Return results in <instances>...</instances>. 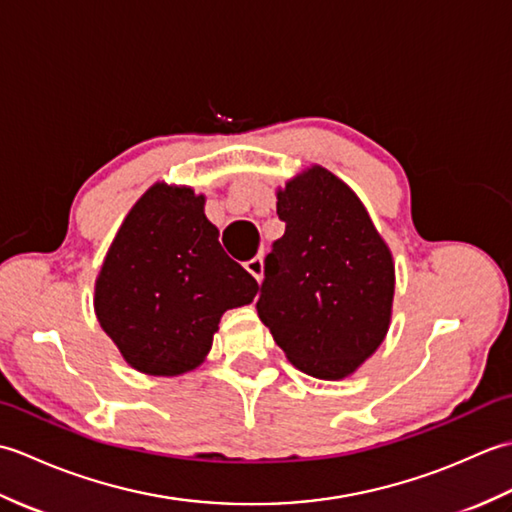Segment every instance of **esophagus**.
Listing matches in <instances>:
<instances>
[{
    "mask_svg": "<svg viewBox=\"0 0 512 512\" xmlns=\"http://www.w3.org/2000/svg\"><path fill=\"white\" fill-rule=\"evenodd\" d=\"M246 270L257 281H262L264 279V259L262 257H253V259H250V262H246Z\"/></svg>",
    "mask_w": 512,
    "mask_h": 512,
    "instance_id": "obj_1",
    "label": "esophagus"
}]
</instances>
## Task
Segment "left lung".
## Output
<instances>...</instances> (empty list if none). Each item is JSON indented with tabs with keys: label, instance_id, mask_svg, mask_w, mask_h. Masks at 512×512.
<instances>
[{
	"label": "left lung",
	"instance_id": "8db88e82",
	"mask_svg": "<svg viewBox=\"0 0 512 512\" xmlns=\"http://www.w3.org/2000/svg\"><path fill=\"white\" fill-rule=\"evenodd\" d=\"M277 215L286 233L266 257L259 319L303 374L352 376L389 330L391 250L361 198L321 165L277 189Z\"/></svg>",
	"mask_w": 512,
	"mask_h": 512
}]
</instances>
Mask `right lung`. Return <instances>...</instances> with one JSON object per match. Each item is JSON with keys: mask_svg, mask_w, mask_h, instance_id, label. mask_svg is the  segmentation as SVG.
Returning a JSON list of instances; mask_svg holds the SVG:
<instances>
[{"mask_svg": "<svg viewBox=\"0 0 512 512\" xmlns=\"http://www.w3.org/2000/svg\"><path fill=\"white\" fill-rule=\"evenodd\" d=\"M204 202L184 184H151L125 215L96 277V319L143 374L200 367L222 314L248 306L259 290L224 253Z\"/></svg>", "mask_w": 512, "mask_h": 512, "instance_id": "obj_1", "label": "right lung"}]
</instances>
